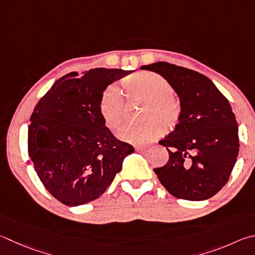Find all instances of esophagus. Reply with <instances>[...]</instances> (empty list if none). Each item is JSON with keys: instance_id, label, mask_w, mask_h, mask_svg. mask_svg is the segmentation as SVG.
I'll use <instances>...</instances> for the list:
<instances>
[{"instance_id": "34e87169", "label": "esophagus", "mask_w": 255, "mask_h": 255, "mask_svg": "<svg viewBox=\"0 0 255 255\" xmlns=\"http://www.w3.org/2000/svg\"><path fill=\"white\" fill-rule=\"evenodd\" d=\"M135 149H136V151H138V152H141V154H143V152H146V151L148 150L146 147H136Z\"/></svg>"}]
</instances>
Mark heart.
Listing matches in <instances>:
<instances>
[{"label":"heart","mask_w":255,"mask_h":255,"mask_svg":"<svg viewBox=\"0 0 255 255\" xmlns=\"http://www.w3.org/2000/svg\"><path fill=\"white\" fill-rule=\"evenodd\" d=\"M124 90L129 98L146 104L142 118L148 122L140 126H127L119 133L124 141L142 145L161 136L163 126L166 130H174L182 119V104L175 97L170 83L158 73L143 71L123 80ZM99 114L105 126L116 132L124 124L125 103L119 89L108 86L101 94ZM158 120L161 125L154 122Z\"/></svg>","instance_id":"heart-1"}]
</instances>
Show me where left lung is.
<instances>
[{
	"instance_id": "obj_1",
	"label": "left lung",
	"mask_w": 255,
	"mask_h": 255,
	"mask_svg": "<svg viewBox=\"0 0 255 255\" xmlns=\"http://www.w3.org/2000/svg\"><path fill=\"white\" fill-rule=\"evenodd\" d=\"M164 77L177 92L182 119L159 143L169 159L155 168L161 185L186 201L207 200L228 183L239 155L238 123L229 100L207 77L168 62L141 67Z\"/></svg>"
}]
</instances>
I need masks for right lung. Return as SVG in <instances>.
<instances>
[{
	"instance_id": "add662e5",
	"label": "right lung",
	"mask_w": 255,
	"mask_h": 255,
	"mask_svg": "<svg viewBox=\"0 0 255 255\" xmlns=\"http://www.w3.org/2000/svg\"><path fill=\"white\" fill-rule=\"evenodd\" d=\"M131 71L96 68L53 83L30 118L27 151L47 191L68 206L98 198L133 147L117 139L99 114L101 94Z\"/></svg>"
}]
</instances>
